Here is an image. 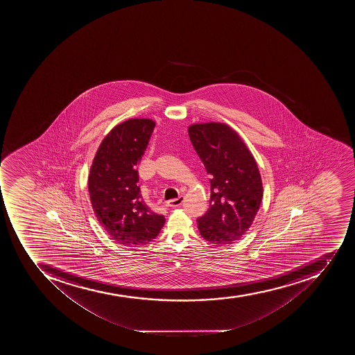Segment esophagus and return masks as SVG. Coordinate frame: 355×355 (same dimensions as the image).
I'll return each mask as SVG.
<instances>
[{
    "label": "esophagus",
    "instance_id": "obj_1",
    "mask_svg": "<svg viewBox=\"0 0 355 355\" xmlns=\"http://www.w3.org/2000/svg\"><path fill=\"white\" fill-rule=\"evenodd\" d=\"M183 200H184L183 196H179L178 198H173V200H170V201H168L166 205L170 207H180L182 203H183Z\"/></svg>",
    "mask_w": 355,
    "mask_h": 355
}]
</instances>
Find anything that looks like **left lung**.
<instances>
[{
  "instance_id": "obj_1",
  "label": "left lung",
  "mask_w": 355,
  "mask_h": 355,
  "mask_svg": "<svg viewBox=\"0 0 355 355\" xmlns=\"http://www.w3.org/2000/svg\"><path fill=\"white\" fill-rule=\"evenodd\" d=\"M187 131L211 176L209 207L196 220L200 233L209 243L233 244L250 229L262 202V180L254 157L226 124H192Z\"/></svg>"
}]
</instances>
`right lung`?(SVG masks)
<instances>
[{"label":"right lung","instance_id":"right-lung-1","mask_svg":"<svg viewBox=\"0 0 355 355\" xmlns=\"http://www.w3.org/2000/svg\"><path fill=\"white\" fill-rule=\"evenodd\" d=\"M154 126L150 119H130L117 124L101 143L89 170L87 187L95 216L122 245L150 243L165 223L164 216L143 201L137 184V164Z\"/></svg>","mask_w":355,"mask_h":355}]
</instances>
